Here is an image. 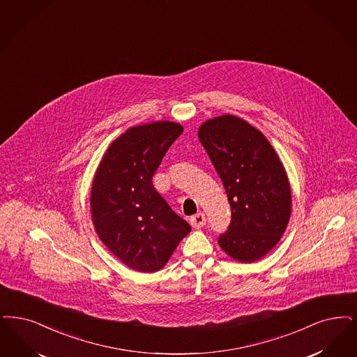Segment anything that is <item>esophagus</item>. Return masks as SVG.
I'll list each match as a JSON object with an SVG mask.
<instances>
[{"instance_id":"1","label":"esophagus","mask_w":357,"mask_h":357,"mask_svg":"<svg viewBox=\"0 0 357 357\" xmlns=\"http://www.w3.org/2000/svg\"><path fill=\"white\" fill-rule=\"evenodd\" d=\"M190 223H191V226L194 227V229H199V227H203L204 225H206V216L203 213H198V214L194 215V216H191V219H190Z\"/></svg>"}]
</instances>
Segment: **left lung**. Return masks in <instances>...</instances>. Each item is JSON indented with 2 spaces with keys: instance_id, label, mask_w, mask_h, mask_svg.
I'll return each mask as SVG.
<instances>
[{
  "instance_id": "left-lung-1",
  "label": "left lung",
  "mask_w": 357,
  "mask_h": 357,
  "mask_svg": "<svg viewBox=\"0 0 357 357\" xmlns=\"http://www.w3.org/2000/svg\"><path fill=\"white\" fill-rule=\"evenodd\" d=\"M198 135L231 207L229 229L219 235V245L239 261H255L278 244L289 220L284 167L266 137L238 116L210 119Z\"/></svg>"
}]
</instances>
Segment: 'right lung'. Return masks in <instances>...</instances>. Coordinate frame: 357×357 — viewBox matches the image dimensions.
<instances>
[{"mask_svg":"<svg viewBox=\"0 0 357 357\" xmlns=\"http://www.w3.org/2000/svg\"><path fill=\"white\" fill-rule=\"evenodd\" d=\"M183 128L154 122L112 143L96 174L90 206L103 244L131 270H160L191 231L153 185V175Z\"/></svg>","mask_w":357,"mask_h":357,"instance_id":"1","label":"right lung"}]
</instances>
